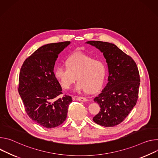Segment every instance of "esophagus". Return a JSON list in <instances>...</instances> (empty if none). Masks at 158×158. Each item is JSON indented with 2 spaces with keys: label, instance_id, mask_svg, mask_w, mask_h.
Returning a JSON list of instances; mask_svg holds the SVG:
<instances>
[{
  "label": "esophagus",
  "instance_id": "esophagus-1",
  "mask_svg": "<svg viewBox=\"0 0 158 158\" xmlns=\"http://www.w3.org/2000/svg\"><path fill=\"white\" fill-rule=\"evenodd\" d=\"M76 100L78 101H80V102H86L87 100H88L86 98L83 97H77L76 98Z\"/></svg>",
  "mask_w": 158,
  "mask_h": 158
}]
</instances>
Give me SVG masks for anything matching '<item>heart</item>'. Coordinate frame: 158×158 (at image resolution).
Wrapping results in <instances>:
<instances>
[{
	"instance_id": "b5f03b06",
	"label": "heart",
	"mask_w": 158,
	"mask_h": 158,
	"mask_svg": "<svg viewBox=\"0 0 158 158\" xmlns=\"http://www.w3.org/2000/svg\"><path fill=\"white\" fill-rule=\"evenodd\" d=\"M65 63L66 66L60 65L55 69V77L63 89H70L77 78V92H95L100 89L107 73L104 62L76 52L68 56Z\"/></svg>"
}]
</instances>
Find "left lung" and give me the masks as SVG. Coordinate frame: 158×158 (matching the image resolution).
Returning a JSON list of instances; mask_svg holds the SVG:
<instances>
[{
	"mask_svg": "<svg viewBox=\"0 0 158 158\" xmlns=\"http://www.w3.org/2000/svg\"><path fill=\"white\" fill-rule=\"evenodd\" d=\"M103 52L109 68L108 83L94 98L100 111L93 120L104 127L120 124L129 115L138 99L139 72L134 60L116 45L100 41H87Z\"/></svg>",
	"mask_w": 158,
	"mask_h": 158,
	"instance_id": "1",
	"label": "left lung"
}]
</instances>
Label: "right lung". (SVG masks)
<instances>
[{
  "label": "right lung",
  "mask_w": 158,
  "mask_h": 158,
  "mask_svg": "<svg viewBox=\"0 0 158 158\" xmlns=\"http://www.w3.org/2000/svg\"><path fill=\"white\" fill-rule=\"evenodd\" d=\"M69 41L44 45L29 56L21 66L18 92L28 116L48 129L66 120L72 97L62 94L61 86L53 72L58 55Z\"/></svg>",
  "instance_id": "1"
}]
</instances>
